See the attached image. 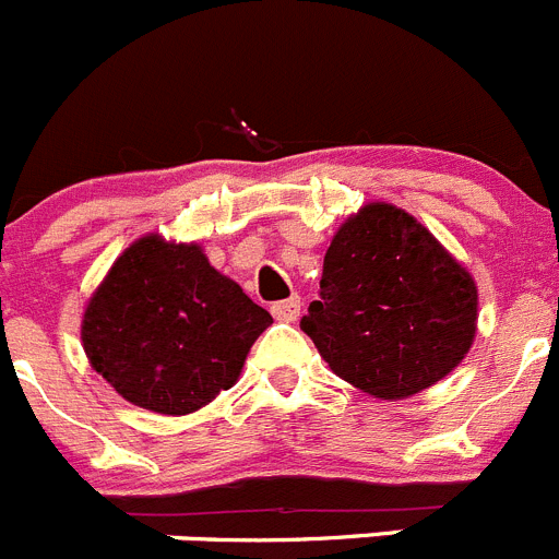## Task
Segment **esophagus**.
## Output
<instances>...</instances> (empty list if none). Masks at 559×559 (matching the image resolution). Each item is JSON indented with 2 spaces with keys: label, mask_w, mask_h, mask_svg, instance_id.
<instances>
[{
  "label": "esophagus",
  "mask_w": 559,
  "mask_h": 559,
  "mask_svg": "<svg viewBox=\"0 0 559 559\" xmlns=\"http://www.w3.org/2000/svg\"><path fill=\"white\" fill-rule=\"evenodd\" d=\"M299 310H302V299H299V296H290V299L271 305V313H274V319H280V322H294L296 316H299Z\"/></svg>",
  "instance_id": "1"
}]
</instances>
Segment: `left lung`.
<instances>
[{
    "label": "left lung",
    "instance_id": "8db88e82",
    "mask_svg": "<svg viewBox=\"0 0 559 559\" xmlns=\"http://www.w3.org/2000/svg\"><path fill=\"white\" fill-rule=\"evenodd\" d=\"M299 328L338 378L383 400L445 378L476 335V283L423 224L369 204L335 231Z\"/></svg>",
    "mask_w": 559,
    "mask_h": 559
}]
</instances>
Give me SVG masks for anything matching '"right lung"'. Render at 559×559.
I'll list each match as a JSON object with an SVG mask.
<instances>
[{
    "label": "right lung",
    "instance_id": "1",
    "mask_svg": "<svg viewBox=\"0 0 559 559\" xmlns=\"http://www.w3.org/2000/svg\"><path fill=\"white\" fill-rule=\"evenodd\" d=\"M271 322L199 246L151 235L117 257L81 335L92 367L133 406L190 414L235 386Z\"/></svg>",
    "mask_w": 559,
    "mask_h": 559
}]
</instances>
